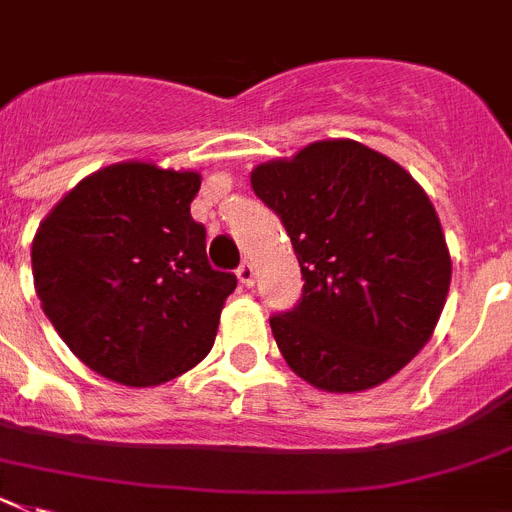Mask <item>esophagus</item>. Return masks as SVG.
<instances>
[{
  "label": "esophagus",
  "mask_w": 512,
  "mask_h": 512,
  "mask_svg": "<svg viewBox=\"0 0 512 512\" xmlns=\"http://www.w3.org/2000/svg\"><path fill=\"white\" fill-rule=\"evenodd\" d=\"M236 278H239V283H242V286H252V283H255V268H252V263H247V260H244L242 265H239V268H236Z\"/></svg>",
  "instance_id": "34e87169"
}]
</instances>
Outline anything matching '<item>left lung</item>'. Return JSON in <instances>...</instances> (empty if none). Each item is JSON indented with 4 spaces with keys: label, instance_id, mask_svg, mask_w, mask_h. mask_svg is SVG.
<instances>
[{
    "label": "left lung",
    "instance_id": "8db88e82",
    "mask_svg": "<svg viewBox=\"0 0 512 512\" xmlns=\"http://www.w3.org/2000/svg\"><path fill=\"white\" fill-rule=\"evenodd\" d=\"M294 244L302 296L270 317L283 359L330 393L375 388L429 341L450 255L424 190L354 140H322L252 171Z\"/></svg>",
    "mask_w": 512,
    "mask_h": 512
}]
</instances>
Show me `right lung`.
<instances>
[{"label": "right lung", "instance_id": "obj_1", "mask_svg": "<svg viewBox=\"0 0 512 512\" xmlns=\"http://www.w3.org/2000/svg\"><path fill=\"white\" fill-rule=\"evenodd\" d=\"M195 171L117 163L41 223L30 260L46 317L93 372L145 388L208 356L234 273L208 263L190 216Z\"/></svg>", "mask_w": 512, "mask_h": 512}]
</instances>
